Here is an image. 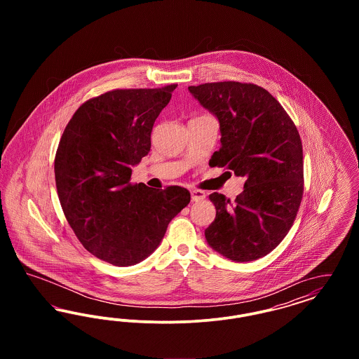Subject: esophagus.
Segmentation results:
<instances>
[{
	"label": "esophagus",
	"mask_w": 359,
	"mask_h": 359,
	"mask_svg": "<svg viewBox=\"0 0 359 359\" xmlns=\"http://www.w3.org/2000/svg\"><path fill=\"white\" fill-rule=\"evenodd\" d=\"M205 198V191H202V189H192V191H191V199H192L194 202H201V201H203Z\"/></svg>",
	"instance_id": "esophagus-1"
}]
</instances>
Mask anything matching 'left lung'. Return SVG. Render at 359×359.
Segmentation results:
<instances>
[{
    "label": "left lung",
    "instance_id": "left-lung-1",
    "mask_svg": "<svg viewBox=\"0 0 359 359\" xmlns=\"http://www.w3.org/2000/svg\"><path fill=\"white\" fill-rule=\"evenodd\" d=\"M189 93L217 116L221 148L211 167L245 177L234 202L214 192L208 245L237 262L266 256L288 234L304 191L303 145L296 125L265 88L253 83L189 86Z\"/></svg>",
    "mask_w": 359,
    "mask_h": 359
}]
</instances>
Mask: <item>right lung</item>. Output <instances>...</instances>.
I'll return each instance as SVG.
<instances>
[{
  "instance_id": "right-lung-1",
  "label": "right lung",
  "mask_w": 359,
  "mask_h": 359,
  "mask_svg": "<svg viewBox=\"0 0 359 359\" xmlns=\"http://www.w3.org/2000/svg\"><path fill=\"white\" fill-rule=\"evenodd\" d=\"M176 87L116 88L90 98L59 141L55 183L66 219L87 252L116 266L149 256L191 201L179 186L130 183L132 167L151 151L154 121Z\"/></svg>"
}]
</instances>
